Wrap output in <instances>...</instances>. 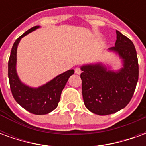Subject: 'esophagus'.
<instances>
[{
	"instance_id": "34e87169",
	"label": "esophagus",
	"mask_w": 146,
	"mask_h": 146,
	"mask_svg": "<svg viewBox=\"0 0 146 146\" xmlns=\"http://www.w3.org/2000/svg\"><path fill=\"white\" fill-rule=\"evenodd\" d=\"M74 70H75V73H76V74H80V73H81V70H80V69L78 68V67H76Z\"/></svg>"
}]
</instances>
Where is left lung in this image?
<instances>
[{
  "instance_id": "1",
  "label": "left lung",
  "mask_w": 146,
  "mask_h": 146,
  "mask_svg": "<svg viewBox=\"0 0 146 146\" xmlns=\"http://www.w3.org/2000/svg\"><path fill=\"white\" fill-rule=\"evenodd\" d=\"M116 33L115 46L109 51L121 59L119 70H111L102 62L80 66L84 105L89 111L100 116L113 114L125 107L138 83V62L134 44L118 30Z\"/></svg>"
}]
</instances>
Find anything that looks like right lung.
<instances>
[{
	"mask_svg": "<svg viewBox=\"0 0 146 146\" xmlns=\"http://www.w3.org/2000/svg\"><path fill=\"white\" fill-rule=\"evenodd\" d=\"M38 28L40 26L32 27L15 41L8 61V79L15 100L22 107L33 114L44 115L58 106L62 92L70 76L74 73V70H70L61 73L38 88H32L21 81L16 71L18 45L21 39Z\"/></svg>",
	"mask_w": 146,
	"mask_h": 146,
	"instance_id": "right-lung-1",
	"label": "right lung"
}]
</instances>
